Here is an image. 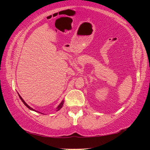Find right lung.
Listing matches in <instances>:
<instances>
[{
    "label": "right lung",
    "mask_w": 150,
    "mask_h": 150,
    "mask_svg": "<svg viewBox=\"0 0 150 150\" xmlns=\"http://www.w3.org/2000/svg\"><path fill=\"white\" fill-rule=\"evenodd\" d=\"M19 95V97L20 98V99H21V100L22 101V102H23V103L24 104V105H25V106H27V107L29 109H30V110H34V111H35V110H34V109H33L32 108H31V107H30V106H29L28 105H27V104L26 103V102H25V101L23 100V98H22V97H21V96H20V95ZM63 102H64V101H62V103H61L60 104V105H59V106H58V107L57 108V110H60V109L61 108H62V106H63Z\"/></svg>",
    "instance_id": "add662e5"
}]
</instances>
